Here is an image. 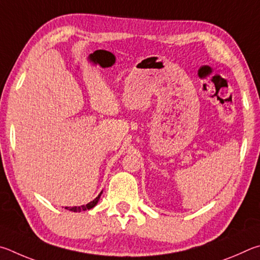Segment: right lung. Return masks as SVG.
<instances>
[{"label": "right lung", "mask_w": 260, "mask_h": 260, "mask_svg": "<svg viewBox=\"0 0 260 260\" xmlns=\"http://www.w3.org/2000/svg\"><path fill=\"white\" fill-rule=\"evenodd\" d=\"M103 192H100V194L98 195L97 198H95L93 201L89 202L88 204H85V206H81V207H66L65 209H67V210L70 211H74V212H81V211H85V210H90V209H92L95 204L98 203L99 199H100V195H102Z\"/></svg>", "instance_id": "add662e5"}]
</instances>
